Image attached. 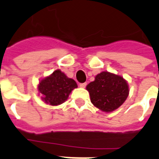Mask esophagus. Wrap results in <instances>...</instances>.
<instances>
[{"instance_id":"esophagus-1","label":"esophagus","mask_w":159,"mask_h":159,"mask_svg":"<svg viewBox=\"0 0 159 159\" xmlns=\"http://www.w3.org/2000/svg\"><path fill=\"white\" fill-rule=\"evenodd\" d=\"M86 86H87V83H86V82H84V83H80L79 84V87H82V88H85Z\"/></svg>"}]
</instances>
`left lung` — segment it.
Masks as SVG:
<instances>
[{"label":"left lung","mask_w":159,"mask_h":159,"mask_svg":"<svg viewBox=\"0 0 159 159\" xmlns=\"http://www.w3.org/2000/svg\"><path fill=\"white\" fill-rule=\"evenodd\" d=\"M86 89L93 106L106 113L117 110L129 93L128 82L120 75L107 71L98 73Z\"/></svg>","instance_id":"8db88e82"}]
</instances>
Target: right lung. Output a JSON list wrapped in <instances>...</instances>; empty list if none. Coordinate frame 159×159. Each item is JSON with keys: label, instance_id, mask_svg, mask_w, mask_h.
I'll use <instances>...</instances> for the list:
<instances>
[{"label": "right lung", "instance_id": "right-lung-1", "mask_svg": "<svg viewBox=\"0 0 159 159\" xmlns=\"http://www.w3.org/2000/svg\"><path fill=\"white\" fill-rule=\"evenodd\" d=\"M77 87V82L60 69L43 77L38 84L39 96L45 104L56 106L67 100L70 93Z\"/></svg>", "mask_w": 159, "mask_h": 159}]
</instances>
